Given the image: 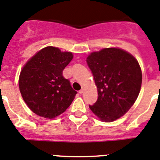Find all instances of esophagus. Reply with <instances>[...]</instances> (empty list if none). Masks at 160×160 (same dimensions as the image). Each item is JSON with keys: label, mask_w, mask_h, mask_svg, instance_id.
I'll list each match as a JSON object with an SVG mask.
<instances>
[{"label": "esophagus", "mask_w": 160, "mask_h": 160, "mask_svg": "<svg viewBox=\"0 0 160 160\" xmlns=\"http://www.w3.org/2000/svg\"><path fill=\"white\" fill-rule=\"evenodd\" d=\"M79 93H80V94H83V89L80 90V91H79Z\"/></svg>", "instance_id": "esophagus-1"}]
</instances>
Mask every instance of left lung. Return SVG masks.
<instances>
[{"instance_id": "1", "label": "left lung", "mask_w": 160, "mask_h": 160, "mask_svg": "<svg viewBox=\"0 0 160 160\" xmlns=\"http://www.w3.org/2000/svg\"><path fill=\"white\" fill-rule=\"evenodd\" d=\"M87 63L98 88L97 102L89 108L102 121L123 116L140 92L142 74L138 62L126 51L108 48L92 52Z\"/></svg>"}]
</instances>
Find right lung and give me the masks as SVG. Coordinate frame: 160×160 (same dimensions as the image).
I'll use <instances>...</instances> for the list:
<instances>
[{
	"label": "right lung",
	"instance_id": "obj_1",
	"mask_svg": "<svg viewBox=\"0 0 160 160\" xmlns=\"http://www.w3.org/2000/svg\"><path fill=\"white\" fill-rule=\"evenodd\" d=\"M71 52L46 47L26 62L20 72L18 86L23 100L35 114L53 119L64 112L77 94L63 69L71 62Z\"/></svg>",
	"mask_w": 160,
	"mask_h": 160
}]
</instances>
